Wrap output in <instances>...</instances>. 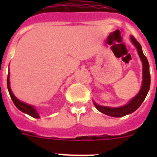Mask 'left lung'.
I'll use <instances>...</instances> for the list:
<instances>
[{
    "mask_svg": "<svg viewBox=\"0 0 157 157\" xmlns=\"http://www.w3.org/2000/svg\"><path fill=\"white\" fill-rule=\"evenodd\" d=\"M130 38L133 45L137 48L140 59L142 62V83H141V89L138 94L132 99L130 100L128 103L123 106L116 107V108L103 106V105H98L94 101V106L96 107V109L99 112H102L107 116H112V117H123V116L131 114L132 112H135L139 108L140 105L142 104L144 100L145 99L147 94L149 90V87H150V73H149V64L148 59L144 55L139 42L137 41L134 36L131 35Z\"/></svg>",
    "mask_w": 157,
    "mask_h": 157,
    "instance_id": "left-lung-1",
    "label": "left lung"
}]
</instances>
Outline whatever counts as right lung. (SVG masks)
<instances>
[{
	"instance_id": "1",
	"label": "right lung",
	"mask_w": 157,
	"mask_h": 157,
	"mask_svg": "<svg viewBox=\"0 0 157 157\" xmlns=\"http://www.w3.org/2000/svg\"><path fill=\"white\" fill-rule=\"evenodd\" d=\"M9 78H10V73H9V71H8V78H7V87H8V92H9V94H10V97L11 98H12V101H13L14 105H16V108H17L19 110L24 112V113H26V114L29 115V116H32V117L37 118V119L40 118L38 112H37V111L36 110V109L33 106V105H28V104L25 103V102L19 101V100L16 98V96L14 95L12 90H11L10 79H9Z\"/></svg>"
}]
</instances>
